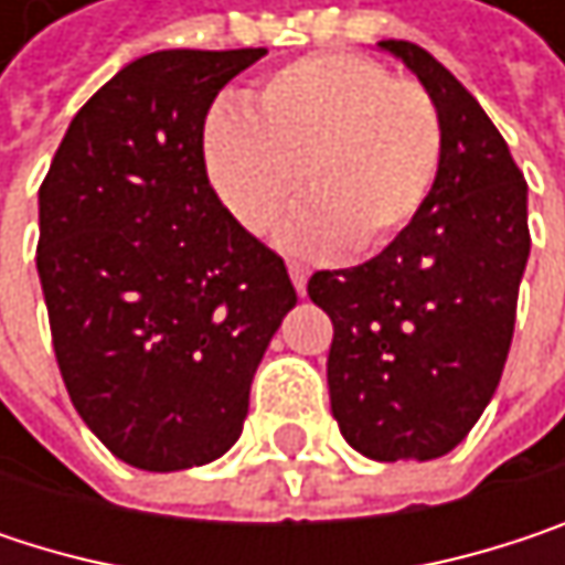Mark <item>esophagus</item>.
<instances>
[{"label":"esophagus","instance_id":"obj_1","mask_svg":"<svg viewBox=\"0 0 565 565\" xmlns=\"http://www.w3.org/2000/svg\"><path fill=\"white\" fill-rule=\"evenodd\" d=\"M287 271H290V281H294V287H297V294L303 297V294H307V268H303L300 262H290V265H287Z\"/></svg>","mask_w":565,"mask_h":565}]
</instances>
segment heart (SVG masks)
I'll list each match as a JSON object with an SVG mask.
<instances>
[{
    "label": "heart",
    "mask_w": 565,
    "mask_h": 565,
    "mask_svg": "<svg viewBox=\"0 0 565 565\" xmlns=\"http://www.w3.org/2000/svg\"><path fill=\"white\" fill-rule=\"evenodd\" d=\"M205 170L232 218L294 252H373L415 218L441 157L428 90L347 52L294 57L258 81L248 110L215 107L202 130Z\"/></svg>",
    "instance_id": "1"
}]
</instances>
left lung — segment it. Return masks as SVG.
Listing matches in <instances>:
<instances>
[{"instance_id":"obj_1","label":"left lung","mask_w":565,"mask_h":565,"mask_svg":"<svg viewBox=\"0 0 565 565\" xmlns=\"http://www.w3.org/2000/svg\"><path fill=\"white\" fill-rule=\"evenodd\" d=\"M441 120L435 182L370 262L317 271L307 294L333 320L330 408L373 461H431L475 428L501 383L530 258L526 182L465 84L412 42H380Z\"/></svg>"}]
</instances>
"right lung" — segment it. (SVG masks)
Instances as JSON below:
<instances>
[{
	"instance_id": "1",
	"label": "right lung",
	"mask_w": 565,
	"mask_h": 565,
	"mask_svg": "<svg viewBox=\"0 0 565 565\" xmlns=\"http://www.w3.org/2000/svg\"><path fill=\"white\" fill-rule=\"evenodd\" d=\"M265 49L130 61L71 120L39 189V278L84 425L140 471L222 458L297 290L209 185L202 130Z\"/></svg>"
}]
</instances>
